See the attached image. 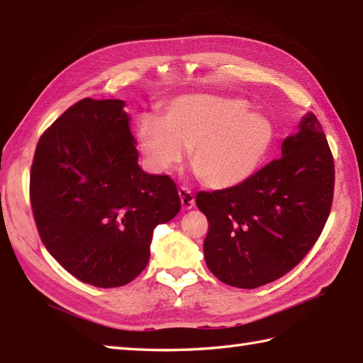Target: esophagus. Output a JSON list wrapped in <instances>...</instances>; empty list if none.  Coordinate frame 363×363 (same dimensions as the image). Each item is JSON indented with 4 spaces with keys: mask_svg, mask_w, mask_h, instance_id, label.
Returning a JSON list of instances; mask_svg holds the SVG:
<instances>
[{
    "mask_svg": "<svg viewBox=\"0 0 363 363\" xmlns=\"http://www.w3.org/2000/svg\"><path fill=\"white\" fill-rule=\"evenodd\" d=\"M179 198H181V204L186 211H190L195 207V196H194V191L187 187H179Z\"/></svg>",
    "mask_w": 363,
    "mask_h": 363,
    "instance_id": "1",
    "label": "esophagus"
}]
</instances>
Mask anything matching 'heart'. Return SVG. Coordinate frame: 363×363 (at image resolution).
Listing matches in <instances>:
<instances>
[{
    "mask_svg": "<svg viewBox=\"0 0 363 363\" xmlns=\"http://www.w3.org/2000/svg\"><path fill=\"white\" fill-rule=\"evenodd\" d=\"M160 123L145 117L137 129L145 164L154 173L177 167L190 151V167L206 187L223 190L248 177L272 142V126L245 112L237 99L186 96L168 104Z\"/></svg>",
    "mask_w": 363,
    "mask_h": 363,
    "instance_id": "b5f03b06",
    "label": "heart"
}]
</instances>
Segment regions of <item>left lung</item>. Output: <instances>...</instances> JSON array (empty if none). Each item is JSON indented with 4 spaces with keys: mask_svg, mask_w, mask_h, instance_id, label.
<instances>
[{
    "mask_svg": "<svg viewBox=\"0 0 363 363\" xmlns=\"http://www.w3.org/2000/svg\"><path fill=\"white\" fill-rule=\"evenodd\" d=\"M282 156L234 187L199 191L207 221L204 257L221 282L256 289L295 268L317 243L333 207L334 157L309 112Z\"/></svg>",
    "mask_w": 363,
    "mask_h": 363,
    "instance_id": "1",
    "label": "left lung"
}]
</instances>
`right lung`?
I'll return each mask as SVG.
<instances>
[{
    "mask_svg": "<svg viewBox=\"0 0 363 363\" xmlns=\"http://www.w3.org/2000/svg\"><path fill=\"white\" fill-rule=\"evenodd\" d=\"M123 99L81 101L38 138L29 199L45 248L76 279L126 285L150 260L152 230L181 209L168 174L138 165Z\"/></svg>",
    "mask_w": 363,
    "mask_h": 363,
    "instance_id": "1",
    "label": "right lung"
}]
</instances>
